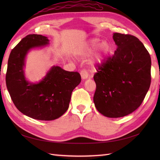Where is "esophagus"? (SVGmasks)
<instances>
[{
    "label": "esophagus",
    "instance_id": "esophagus-1",
    "mask_svg": "<svg viewBox=\"0 0 160 160\" xmlns=\"http://www.w3.org/2000/svg\"><path fill=\"white\" fill-rule=\"evenodd\" d=\"M81 78L83 79H87L89 77V74L88 73V72L85 70H82L81 71Z\"/></svg>",
    "mask_w": 160,
    "mask_h": 160
}]
</instances>
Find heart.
I'll use <instances>...</instances> for the list:
<instances>
[{
  "label": "heart",
  "instance_id": "b5f03b06",
  "mask_svg": "<svg viewBox=\"0 0 160 160\" xmlns=\"http://www.w3.org/2000/svg\"><path fill=\"white\" fill-rule=\"evenodd\" d=\"M100 41L99 38H92L84 47L77 51L76 55L79 57H85L97 49L94 57L89 61L90 65L94 67L97 62L102 61L110 51V45L108 41H102L100 42Z\"/></svg>",
  "mask_w": 160,
  "mask_h": 160
}]
</instances>
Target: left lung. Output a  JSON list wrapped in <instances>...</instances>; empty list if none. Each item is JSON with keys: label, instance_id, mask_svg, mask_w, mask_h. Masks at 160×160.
I'll return each instance as SVG.
<instances>
[{"label": "left lung", "instance_id": "obj_1", "mask_svg": "<svg viewBox=\"0 0 160 160\" xmlns=\"http://www.w3.org/2000/svg\"><path fill=\"white\" fill-rule=\"evenodd\" d=\"M117 49L93 76L96 109L105 117H124L136 110L151 84V57L137 37L113 33Z\"/></svg>", "mask_w": 160, "mask_h": 160}]
</instances>
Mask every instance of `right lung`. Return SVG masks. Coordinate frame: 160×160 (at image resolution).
<instances>
[{"label":"right lung","instance_id":"1","mask_svg":"<svg viewBox=\"0 0 160 160\" xmlns=\"http://www.w3.org/2000/svg\"><path fill=\"white\" fill-rule=\"evenodd\" d=\"M47 37L28 35L11 51L8 60L6 83L16 108L35 119L51 121L60 118L68 109L73 89L81 81L78 72H70L53 66L37 83L26 80L25 58L34 48L49 45Z\"/></svg>","mask_w":160,"mask_h":160}]
</instances>
